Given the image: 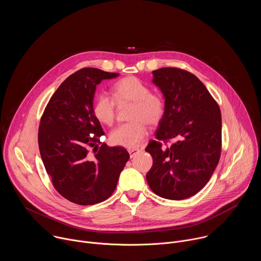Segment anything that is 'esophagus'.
Listing matches in <instances>:
<instances>
[{
  "label": "esophagus",
  "instance_id": "34e87169",
  "mask_svg": "<svg viewBox=\"0 0 261 261\" xmlns=\"http://www.w3.org/2000/svg\"><path fill=\"white\" fill-rule=\"evenodd\" d=\"M129 152V155H130V158H133L137 153L140 152L139 148H130V150H128Z\"/></svg>",
  "mask_w": 261,
  "mask_h": 261
}]
</instances>
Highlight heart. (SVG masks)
<instances>
[{
	"label": "heart",
	"instance_id": "b5f03b06",
	"mask_svg": "<svg viewBox=\"0 0 261 261\" xmlns=\"http://www.w3.org/2000/svg\"><path fill=\"white\" fill-rule=\"evenodd\" d=\"M113 94L118 103L133 102L129 120L132 122L118 126L109 135L110 142L133 148L140 144L146 135V124L157 125L164 114L162 99L153 93L146 84L135 76L125 77L113 87ZM93 113L104 125H113L116 117V104L107 95L98 94L94 100Z\"/></svg>",
	"mask_w": 261,
	"mask_h": 261
}]
</instances>
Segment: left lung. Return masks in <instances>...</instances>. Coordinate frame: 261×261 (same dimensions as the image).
I'll list each match as a JSON object with an SVG mask.
<instances>
[{"label": "left lung", "mask_w": 261, "mask_h": 261, "mask_svg": "<svg viewBox=\"0 0 261 261\" xmlns=\"http://www.w3.org/2000/svg\"><path fill=\"white\" fill-rule=\"evenodd\" d=\"M153 84L164 97V114L156 138L175 139L169 147L152 140L145 151L153 157L146 173L152 191L181 200L198 193L210 180L221 154V111L204 85L177 68L152 72Z\"/></svg>", "instance_id": "1"}]
</instances>
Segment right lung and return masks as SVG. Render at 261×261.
Segmentation results:
<instances>
[{
	"instance_id": "obj_1",
	"label": "right lung",
	"mask_w": 261,
	"mask_h": 261,
	"mask_svg": "<svg viewBox=\"0 0 261 261\" xmlns=\"http://www.w3.org/2000/svg\"><path fill=\"white\" fill-rule=\"evenodd\" d=\"M119 75L97 68L76 71L58 88L41 118V159L56 190L71 202L91 205L107 199L130 157L124 147L105 143L94 155L89 153L104 134L93 113L96 87ZM91 133L96 136L89 138Z\"/></svg>"
}]
</instances>
